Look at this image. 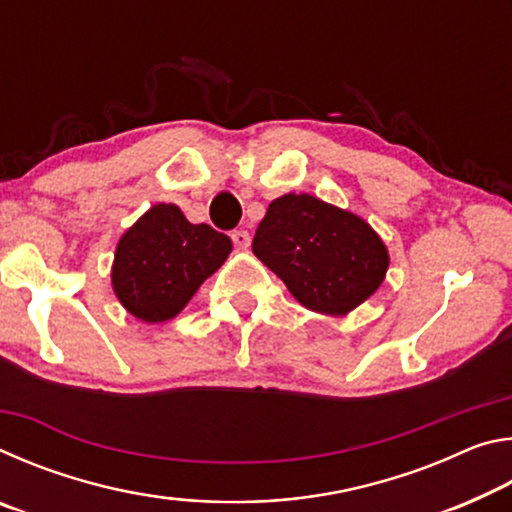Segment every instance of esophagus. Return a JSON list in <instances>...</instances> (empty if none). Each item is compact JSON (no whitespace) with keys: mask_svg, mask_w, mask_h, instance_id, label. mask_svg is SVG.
Masks as SVG:
<instances>
[{"mask_svg":"<svg viewBox=\"0 0 512 512\" xmlns=\"http://www.w3.org/2000/svg\"><path fill=\"white\" fill-rule=\"evenodd\" d=\"M232 244H235L237 250H248V246H250L248 230H235V232H232Z\"/></svg>","mask_w":512,"mask_h":512,"instance_id":"34e87169","label":"esophagus"}]
</instances>
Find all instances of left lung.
<instances>
[{
  "label": "left lung",
  "mask_w": 512,
  "mask_h": 512,
  "mask_svg": "<svg viewBox=\"0 0 512 512\" xmlns=\"http://www.w3.org/2000/svg\"><path fill=\"white\" fill-rule=\"evenodd\" d=\"M253 253L287 284L302 307L345 316L384 282L391 255L368 221L311 194L268 205Z\"/></svg>",
  "instance_id": "left-lung-1"
}]
</instances>
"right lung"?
Here are the masks:
<instances>
[{
  "mask_svg": "<svg viewBox=\"0 0 512 512\" xmlns=\"http://www.w3.org/2000/svg\"><path fill=\"white\" fill-rule=\"evenodd\" d=\"M230 250V237L207 223H189L178 205L158 203L117 241L112 291L137 320L164 323L187 307Z\"/></svg>",
  "mask_w": 512,
  "mask_h": 512,
  "instance_id": "add662e5",
  "label": "right lung"
}]
</instances>
